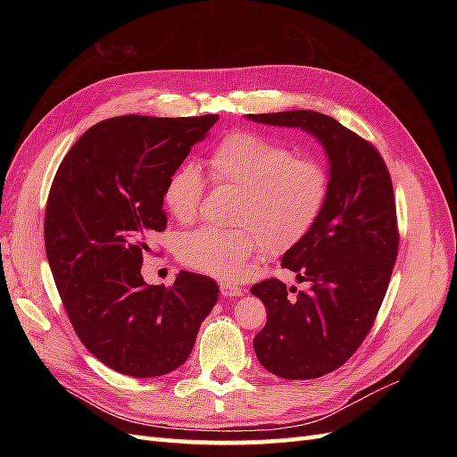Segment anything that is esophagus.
Returning <instances> with one entry per match:
<instances>
[{"label": "esophagus", "instance_id": "34e87169", "mask_svg": "<svg viewBox=\"0 0 457 457\" xmlns=\"http://www.w3.org/2000/svg\"><path fill=\"white\" fill-rule=\"evenodd\" d=\"M220 295H225V297H242L244 295V289L238 287V286H234V284L223 282V284H220Z\"/></svg>", "mask_w": 457, "mask_h": 457}]
</instances>
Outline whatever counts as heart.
<instances>
[{"mask_svg": "<svg viewBox=\"0 0 457 457\" xmlns=\"http://www.w3.org/2000/svg\"><path fill=\"white\" fill-rule=\"evenodd\" d=\"M207 171L217 185L238 190L234 223L240 225L185 232L177 240V257L188 269L225 282L242 278L261 245L282 253L303 240L329 196V171L320 158L294 154L250 131L227 135L207 158ZM202 190L200 168L185 162L165 181L163 207L179 223H190Z\"/></svg>", "mask_w": 457, "mask_h": 457, "instance_id": "b5f03b06", "label": "heart"}]
</instances>
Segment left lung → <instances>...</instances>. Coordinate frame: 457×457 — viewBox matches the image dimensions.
Instances as JSON below:
<instances>
[{"instance_id": "left-lung-1", "label": "left lung", "mask_w": 457, "mask_h": 457, "mask_svg": "<svg viewBox=\"0 0 457 457\" xmlns=\"http://www.w3.org/2000/svg\"><path fill=\"white\" fill-rule=\"evenodd\" d=\"M245 118L303 129L328 156L324 210L282 255V267L309 289L287 299L276 278L252 287L267 307V324L253 339L261 366L284 379L322 378L361 347L389 287L398 252L391 177L376 148L326 114L289 110Z\"/></svg>"}]
</instances>
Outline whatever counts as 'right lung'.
I'll return each instance as SVG.
<instances>
[{"label":"right lung","mask_w":457,"mask_h":457,"mask_svg":"<svg viewBox=\"0 0 457 457\" xmlns=\"http://www.w3.org/2000/svg\"><path fill=\"white\" fill-rule=\"evenodd\" d=\"M217 114L120 116L89 128L68 150L46 210V252L68 318L86 349L131 378L181 366L212 312L219 286L181 270L148 286L146 238L168 225L163 187L204 141Z\"/></svg>","instance_id":"right-lung-1"}]
</instances>
